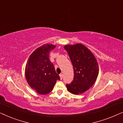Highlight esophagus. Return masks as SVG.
Here are the masks:
<instances>
[{"label": "esophagus", "instance_id": "esophagus-1", "mask_svg": "<svg viewBox=\"0 0 123 123\" xmlns=\"http://www.w3.org/2000/svg\"><path fill=\"white\" fill-rule=\"evenodd\" d=\"M59 75H60V80H62V78H63V74H60Z\"/></svg>", "mask_w": 123, "mask_h": 123}]
</instances>
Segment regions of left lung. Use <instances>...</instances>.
Masks as SVG:
<instances>
[{"instance_id":"1","label":"left lung","mask_w":123,"mask_h":123,"mask_svg":"<svg viewBox=\"0 0 123 123\" xmlns=\"http://www.w3.org/2000/svg\"><path fill=\"white\" fill-rule=\"evenodd\" d=\"M71 60L74 69V79L67 85L69 91L74 95L84 93L93 85L98 74L97 60L91 51L81 43L64 46Z\"/></svg>"}]
</instances>
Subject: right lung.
<instances>
[{
    "mask_svg": "<svg viewBox=\"0 0 123 123\" xmlns=\"http://www.w3.org/2000/svg\"><path fill=\"white\" fill-rule=\"evenodd\" d=\"M56 46L46 43L37 48L30 55L25 67V77L31 88L40 95L53 90L60 77L50 62L49 53Z\"/></svg>",
    "mask_w": 123,
    "mask_h": 123,
    "instance_id": "obj_1",
    "label": "right lung"
}]
</instances>
